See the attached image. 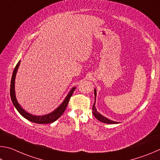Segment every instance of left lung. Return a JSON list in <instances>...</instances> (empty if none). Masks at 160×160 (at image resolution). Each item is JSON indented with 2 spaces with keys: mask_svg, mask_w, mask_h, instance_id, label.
<instances>
[{
  "mask_svg": "<svg viewBox=\"0 0 160 160\" xmlns=\"http://www.w3.org/2000/svg\"><path fill=\"white\" fill-rule=\"evenodd\" d=\"M94 96H95V102H94V104L93 105V108H92V109H93V114L94 117H96L98 120H99L100 122L105 123V124H117V123H119L117 122L112 121V120H111V119H109L108 118H107V117H105L103 115H102L101 114L99 113L97 111L96 108V88L94 89Z\"/></svg>",
  "mask_w": 160,
  "mask_h": 160,
  "instance_id": "obj_1",
  "label": "left lung"
}]
</instances>
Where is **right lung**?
Here are the masks:
<instances>
[{
  "label": "right lung",
  "mask_w": 160,
  "mask_h": 160,
  "mask_svg": "<svg viewBox=\"0 0 160 160\" xmlns=\"http://www.w3.org/2000/svg\"><path fill=\"white\" fill-rule=\"evenodd\" d=\"M20 62L19 61L18 63L17 64L15 69L13 71V74L12 76V78H11V83H10V97L11 100H12V102L13 103L15 108L17 109V110L19 112V113L21 114L22 117H24L25 119L29 120V121L36 123V124H50V123H52L55 122L56 120L59 119V117L62 116V114L64 113V110L67 106V104L69 101V99L71 96H72V93L75 90L76 87H73L71 90L67 94V96L65 97V98L64 99L63 102L61 103V104L58 106V107L55 109V110H53L51 112L48 114H44V115H33L32 114H30L24 110L23 108H22L20 105L19 104V102L17 100L16 98V94H15V77L17 72H18V70L19 68V64H20Z\"/></svg>",
  "instance_id": "add662e5"
}]
</instances>
